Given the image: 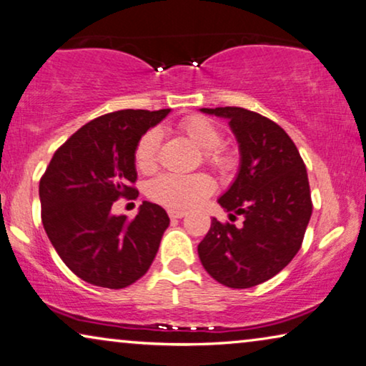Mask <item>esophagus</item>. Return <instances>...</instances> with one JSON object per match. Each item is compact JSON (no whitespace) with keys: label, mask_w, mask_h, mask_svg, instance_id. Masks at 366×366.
<instances>
[{"label":"esophagus","mask_w":366,"mask_h":366,"mask_svg":"<svg viewBox=\"0 0 366 366\" xmlns=\"http://www.w3.org/2000/svg\"><path fill=\"white\" fill-rule=\"evenodd\" d=\"M167 214H169V217H171V218H182L185 215V212L176 210V209H169Z\"/></svg>","instance_id":"obj_1"}]
</instances>
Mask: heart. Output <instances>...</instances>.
<instances>
[{"mask_svg": "<svg viewBox=\"0 0 366 366\" xmlns=\"http://www.w3.org/2000/svg\"><path fill=\"white\" fill-rule=\"evenodd\" d=\"M181 128L189 139L199 146L205 152V161L215 169H227L230 166V156L220 149L223 143L222 131L217 128L214 122L209 118L195 117L185 118L181 123ZM161 131L152 128L141 136L134 149V164L141 172H152L157 166V154L161 146ZM215 184L207 174H162L156 177L148 185V195L169 209L184 210L197 205L199 202L214 192Z\"/></svg>", "mask_w": 366, "mask_h": 366, "instance_id": "1", "label": "heart"}]
</instances>
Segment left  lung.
Returning <instances> with one entry per match:
<instances>
[{
    "label": "left lung",
    "mask_w": 366,
    "mask_h": 366,
    "mask_svg": "<svg viewBox=\"0 0 366 366\" xmlns=\"http://www.w3.org/2000/svg\"><path fill=\"white\" fill-rule=\"evenodd\" d=\"M225 118L235 134L239 167L218 204L230 220L220 223L197 247L205 271L223 286L247 289L271 280L291 263L312 215L307 171L301 154L280 124L238 107L200 108Z\"/></svg>",
    "instance_id": "8db88e82"
}]
</instances>
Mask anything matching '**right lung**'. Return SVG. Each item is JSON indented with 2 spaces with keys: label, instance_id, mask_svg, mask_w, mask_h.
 I'll return each mask as SVG.
<instances>
[{
  "label": "right lung",
  "instance_id": "add662e5",
  "mask_svg": "<svg viewBox=\"0 0 366 366\" xmlns=\"http://www.w3.org/2000/svg\"><path fill=\"white\" fill-rule=\"evenodd\" d=\"M171 110H119L92 119L56 151L39 182L42 225L69 269L94 286L122 289L146 274L169 227L166 210L143 202L138 215H113L136 197L134 149Z\"/></svg>",
  "mask_w": 366,
  "mask_h": 366
}]
</instances>
